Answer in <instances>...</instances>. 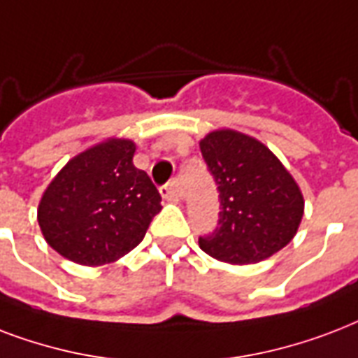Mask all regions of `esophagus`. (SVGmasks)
Instances as JSON below:
<instances>
[{
	"mask_svg": "<svg viewBox=\"0 0 358 358\" xmlns=\"http://www.w3.org/2000/svg\"><path fill=\"white\" fill-rule=\"evenodd\" d=\"M160 190V196L164 199H168V201H179L181 199V194H179V190H177V182L176 181H170L168 185H162V187L159 188Z\"/></svg>",
	"mask_w": 358,
	"mask_h": 358,
	"instance_id": "1",
	"label": "esophagus"
}]
</instances>
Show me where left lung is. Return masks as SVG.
Listing matches in <instances>:
<instances>
[{"label": "left lung", "mask_w": 358, "mask_h": 358, "mask_svg": "<svg viewBox=\"0 0 358 358\" xmlns=\"http://www.w3.org/2000/svg\"><path fill=\"white\" fill-rule=\"evenodd\" d=\"M199 149L220 199L218 226L199 237V248L234 265L284 248L297 234L304 199L282 162L262 141L235 130L210 132Z\"/></svg>", "instance_id": "8db88e82"}]
</instances>
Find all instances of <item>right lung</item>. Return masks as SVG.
<instances>
[{
	"instance_id": "obj_1",
	"label": "right lung",
	"mask_w": 358,
	"mask_h": 358,
	"mask_svg": "<svg viewBox=\"0 0 358 358\" xmlns=\"http://www.w3.org/2000/svg\"><path fill=\"white\" fill-rule=\"evenodd\" d=\"M130 140L87 149L55 176L38 203V226L55 252L80 265H102L138 246L160 213V194L132 164Z\"/></svg>"
}]
</instances>
